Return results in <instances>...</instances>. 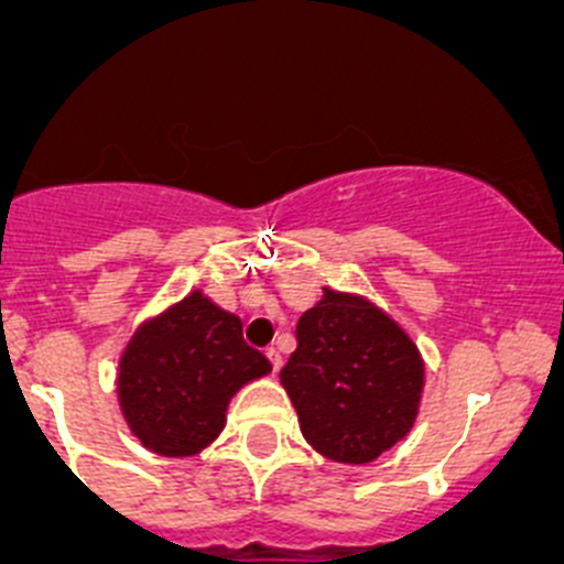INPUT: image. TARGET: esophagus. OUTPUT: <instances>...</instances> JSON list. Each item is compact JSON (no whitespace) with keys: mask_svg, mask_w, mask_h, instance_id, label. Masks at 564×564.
Here are the masks:
<instances>
[{"mask_svg":"<svg viewBox=\"0 0 564 564\" xmlns=\"http://www.w3.org/2000/svg\"><path fill=\"white\" fill-rule=\"evenodd\" d=\"M267 360L272 362V371H281V366H283V357H281V351L278 349H267Z\"/></svg>","mask_w":564,"mask_h":564,"instance_id":"1","label":"esophagus"}]
</instances>
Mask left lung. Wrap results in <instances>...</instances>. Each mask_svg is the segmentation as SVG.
Masks as SVG:
<instances>
[{
	"label": "left lung",
	"mask_w": 564,
	"mask_h": 564,
	"mask_svg": "<svg viewBox=\"0 0 564 564\" xmlns=\"http://www.w3.org/2000/svg\"><path fill=\"white\" fill-rule=\"evenodd\" d=\"M281 384L305 442L335 464L362 466L414 429L425 362L412 335L377 303L324 289L300 316L297 351Z\"/></svg>",
	"instance_id": "8db88e82"
}]
</instances>
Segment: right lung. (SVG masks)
I'll list each match as a JSON object with an SVG mask.
<instances>
[{
	"instance_id": "add662e5",
	"label": "right lung",
	"mask_w": 564,
	"mask_h": 564,
	"mask_svg": "<svg viewBox=\"0 0 564 564\" xmlns=\"http://www.w3.org/2000/svg\"><path fill=\"white\" fill-rule=\"evenodd\" d=\"M270 371L242 318L196 289L133 329L117 366L119 412L141 447L191 458L226 429L231 398Z\"/></svg>"
}]
</instances>
